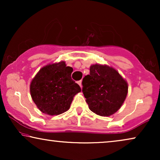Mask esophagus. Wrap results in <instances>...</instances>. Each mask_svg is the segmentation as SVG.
I'll return each mask as SVG.
<instances>
[{
  "mask_svg": "<svg viewBox=\"0 0 160 160\" xmlns=\"http://www.w3.org/2000/svg\"><path fill=\"white\" fill-rule=\"evenodd\" d=\"M77 83H78V85H79V86L81 87H82V81H78V82H77Z\"/></svg>",
  "mask_w": 160,
  "mask_h": 160,
  "instance_id": "1",
  "label": "esophagus"
}]
</instances>
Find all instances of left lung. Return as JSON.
Listing matches in <instances>:
<instances>
[{"mask_svg": "<svg viewBox=\"0 0 160 160\" xmlns=\"http://www.w3.org/2000/svg\"><path fill=\"white\" fill-rule=\"evenodd\" d=\"M82 81V92L89 108L108 117L121 108L128 95V83L117 70L108 65H92Z\"/></svg>", "mask_w": 160, "mask_h": 160, "instance_id": "obj_1", "label": "left lung"}]
</instances>
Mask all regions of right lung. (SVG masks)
I'll return each instance as SVG.
<instances>
[{
    "instance_id": "add662e5",
    "label": "right lung",
    "mask_w": 160,
    "mask_h": 160,
    "mask_svg": "<svg viewBox=\"0 0 160 160\" xmlns=\"http://www.w3.org/2000/svg\"><path fill=\"white\" fill-rule=\"evenodd\" d=\"M73 68L64 61L43 67L32 78L30 91L32 99L42 113L59 115L70 108L81 87L71 78Z\"/></svg>"
}]
</instances>
